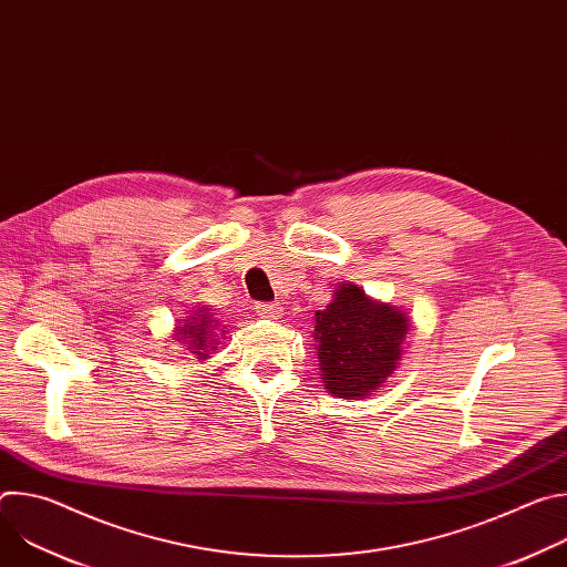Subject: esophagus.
<instances>
[{"mask_svg": "<svg viewBox=\"0 0 567 567\" xmlns=\"http://www.w3.org/2000/svg\"><path fill=\"white\" fill-rule=\"evenodd\" d=\"M258 311V316L262 318H278L282 313V305L280 302H256L254 307Z\"/></svg>", "mask_w": 567, "mask_h": 567, "instance_id": "esophagus-1", "label": "esophagus"}]
</instances>
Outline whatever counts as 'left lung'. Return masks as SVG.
<instances>
[{"label":"left lung","instance_id":"8db88e82","mask_svg":"<svg viewBox=\"0 0 567 567\" xmlns=\"http://www.w3.org/2000/svg\"><path fill=\"white\" fill-rule=\"evenodd\" d=\"M401 309L372 300L357 285H341L316 311L313 341L320 379L341 399L374 394L401 361L409 334Z\"/></svg>","mask_w":567,"mask_h":567}]
</instances>
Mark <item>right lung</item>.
Wrapping results in <instances>:
<instances>
[{
	"mask_svg": "<svg viewBox=\"0 0 567 567\" xmlns=\"http://www.w3.org/2000/svg\"><path fill=\"white\" fill-rule=\"evenodd\" d=\"M224 328L217 318V313L210 307H199L193 316H188L184 322H179L175 330V339L186 346L197 359H206L210 350L219 343L224 337Z\"/></svg>",
	"mask_w": 567,
	"mask_h": 567,
	"instance_id": "add662e5",
	"label": "right lung"
}]
</instances>
